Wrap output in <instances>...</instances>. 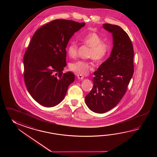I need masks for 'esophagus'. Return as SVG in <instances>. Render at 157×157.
<instances>
[{
    "instance_id": "1",
    "label": "esophagus",
    "mask_w": 157,
    "mask_h": 157,
    "mask_svg": "<svg viewBox=\"0 0 157 157\" xmlns=\"http://www.w3.org/2000/svg\"><path fill=\"white\" fill-rule=\"evenodd\" d=\"M77 78H78V79H80V80H82L84 77H83L82 75H77Z\"/></svg>"
}]
</instances>
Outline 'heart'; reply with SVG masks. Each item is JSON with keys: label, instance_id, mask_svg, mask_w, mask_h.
<instances>
[{"label": "heart", "instance_id": "heart-1", "mask_svg": "<svg viewBox=\"0 0 157 157\" xmlns=\"http://www.w3.org/2000/svg\"><path fill=\"white\" fill-rule=\"evenodd\" d=\"M81 40L87 47L90 48L89 57L93 58L96 62H101L107 57L109 50L108 46L104 43L103 39L97 33H91L81 37ZM78 45L75 42L68 45L67 52L69 57L75 58L77 56ZM92 64L85 60H78L70 64V69L75 73L78 75L87 74L92 68Z\"/></svg>", "mask_w": 157, "mask_h": 157}]
</instances>
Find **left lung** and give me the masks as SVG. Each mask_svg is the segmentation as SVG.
Listing matches in <instances>:
<instances>
[{
    "instance_id": "left-lung-1",
    "label": "left lung",
    "mask_w": 157,
    "mask_h": 157,
    "mask_svg": "<svg viewBox=\"0 0 157 157\" xmlns=\"http://www.w3.org/2000/svg\"><path fill=\"white\" fill-rule=\"evenodd\" d=\"M112 33L113 47L110 57L94 72L93 87L85 97L87 106L94 112L103 113L116 107L127 91L133 76V45L120 26L104 24Z\"/></svg>"
}]
</instances>
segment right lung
I'll return each instance as SVG.
<instances>
[{"label":"right lung","instance_id":"add662e5","mask_svg":"<svg viewBox=\"0 0 157 157\" xmlns=\"http://www.w3.org/2000/svg\"><path fill=\"white\" fill-rule=\"evenodd\" d=\"M85 25L74 21L56 20L33 34L24 57V81L29 93L37 103L54 107L63 100L75 75L63 73L66 47L74 33Z\"/></svg>","mask_w":157,"mask_h":157}]
</instances>
